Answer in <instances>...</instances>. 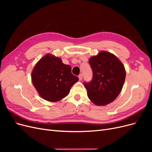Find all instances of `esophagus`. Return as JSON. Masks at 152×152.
Returning <instances> with one entry per match:
<instances>
[{
	"label": "esophagus",
	"instance_id": "1",
	"mask_svg": "<svg viewBox=\"0 0 152 152\" xmlns=\"http://www.w3.org/2000/svg\"><path fill=\"white\" fill-rule=\"evenodd\" d=\"M82 77H83V75L82 74H80L79 75V80H82Z\"/></svg>",
	"mask_w": 152,
	"mask_h": 152
}]
</instances>
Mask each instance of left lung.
I'll use <instances>...</instances> for the list:
<instances>
[{
  "mask_svg": "<svg viewBox=\"0 0 152 152\" xmlns=\"http://www.w3.org/2000/svg\"><path fill=\"white\" fill-rule=\"evenodd\" d=\"M93 79L84 82L87 96L98 106L112 103L120 94L126 79V70L114 54L102 50L89 59Z\"/></svg>",
  "mask_w": 152,
  "mask_h": 152,
  "instance_id": "left-lung-1",
  "label": "left lung"
}]
</instances>
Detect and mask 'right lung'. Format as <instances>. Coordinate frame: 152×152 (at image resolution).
<instances>
[{"label":"right lung","mask_w":152,"mask_h":152,"mask_svg":"<svg viewBox=\"0 0 152 152\" xmlns=\"http://www.w3.org/2000/svg\"><path fill=\"white\" fill-rule=\"evenodd\" d=\"M71 71L70 66L62 63L61 58L48 54L34 68L32 83L44 99L56 102L65 98L73 85L79 80Z\"/></svg>","instance_id":"1"}]
</instances>
